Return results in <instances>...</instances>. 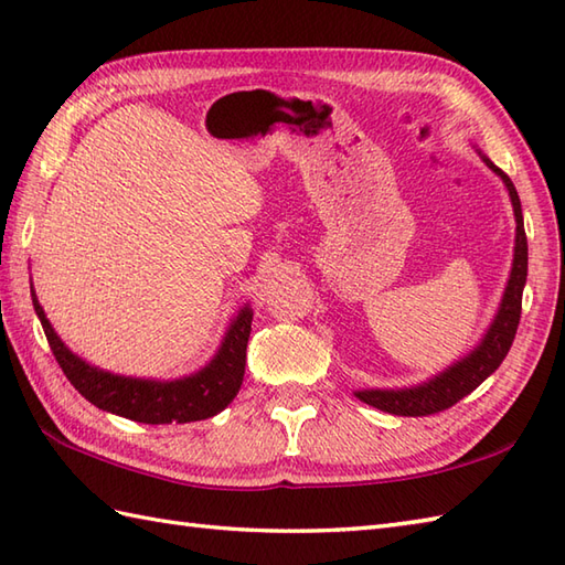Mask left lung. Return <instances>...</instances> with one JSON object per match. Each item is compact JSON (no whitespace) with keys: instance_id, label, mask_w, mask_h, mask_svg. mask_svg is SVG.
<instances>
[{"instance_id":"obj_1","label":"left lung","mask_w":565,"mask_h":565,"mask_svg":"<svg viewBox=\"0 0 565 565\" xmlns=\"http://www.w3.org/2000/svg\"><path fill=\"white\" fill-rule=\"evenodd\" d=\"M483 162L493 170L502 184L508 186V194L512 201L514 211V223H518V231H514V257H512V269L510 279L505 286V294H502V301L498 313L486 330L483 340L478 342L471 352L461 356L459 362L449 364L437 376H431L417 386L407 388H364L354 391V395L366 405H374L383 413L391 415H405V417H423V415H435L447 411L454 403L466 398L468 393L476 391L481 383L493 374V371L502 364V359L508 356L514 332L520 326L522 316V291L526 284V235H524V218H522V203L518 196V189L510 182V177L490 162L486 154L478 150Z\"/></svg>"}]
</instances>
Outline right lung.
Instances as JSON below:
<instances>
[{"instance_id": "add662e5", "label": "right lung", "mask_w": 565, "mask_h": 565, "mask_svg": "<svg viewBox=\"0 0 565 565\" xmlns=\"http://www.w3.org/2000/svg\"><path fill=\"white\" fill-rule=\"evenodd\" d=\"M31 298L60 369L65 371L72 386L99 411L146 425H184L218 415L231 405L239 386H243L247 340L252 330V308L247 303L231 320L218 352L213 354L206 366L182 379L158 381L111 374V371L84 362L57 338L51 320L45 318L43 306L35 298L33 286Z\"/></svg>"}]
</instances>
